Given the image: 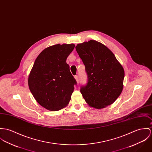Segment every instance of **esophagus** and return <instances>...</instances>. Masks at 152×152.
I'll return each mask as SVG.
<instances>
[{
  "instance_id": "34e87169",
  "label": "esophagus",
  "mask_w": 152,
  "mask_h": 152,
  "mask_svg": "<svg viewBox=\"0 0 152 152\" xmlns=\"http://www.w3.org/2000/svg\"><path fill=\"white\" fill-rule=\"evenodd\" d=\"M74 78H75V80L77 81V82H78V75H75V76H74Z\"/></svg>"
}]
</instances>
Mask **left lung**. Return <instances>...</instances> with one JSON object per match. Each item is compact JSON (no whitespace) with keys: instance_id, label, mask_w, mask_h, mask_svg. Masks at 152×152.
I'll return each mask as SVG.
<instances>
[{"instance_id":"left-lung-1","label":"left lung","mask_w":152,"mask_h":152,"mask_svg":"<svg viewBox=\"0 0 152 152\" xmlns=\"http://www.w3.org/2000/svg\"><path fill=\"white\" fill-rule=\"evenodd\" d=\"M75 49L88 75V83L80 89L85 102L98 109L110 105L123 89V66L110 50L99 42H84Z\"/></svg>"}]
</instances>
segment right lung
<instances>
[{
    "instance_id": "add662e5",
    "label": "right lung",
    "mask_w": 152,
    "mask_h": 152,
    "mask_svg": "<svg viewBox=\"0 0 152 152\" xmlns=\"http://www.w3.org/2000/svg\"><path fill=\"white\" fill-rule=\"evenodd\" d=\"M75 45L57 44L45 49L36 58L28 86L37 102L47 110L57 111L69 103L77 81L66 63Z\"/></svg>"
}]
</instances>
